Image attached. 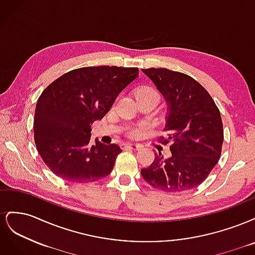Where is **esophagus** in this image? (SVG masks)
Returning a JSON list of instances; mask_svg holds the SVG:
<instances>
[{
	"label": "esophagus",
	"instance_id": "obj_1",
	"mask_svg": "<svg viewBox=\"0 0 255 255\" xmlns=\"http://www.w3.org/2000/svg\"><path fill=\"white\" fill-rule=\"evenodd\" d=\"M123 149H130V150H139L140 144H133V143H126L122 145Z\"/></svg>",
	"mask_w": 255,
	"mask_h": 255
}]
</instances>
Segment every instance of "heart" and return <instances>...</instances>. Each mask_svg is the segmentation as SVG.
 I'll return each instance as SVG.
<instances>
[{
  "mask_svg": "<svg viewBox=\"0 0 255 255\" xmlns=\"http://www.w3.org/2000/svg\"><path fill=\"white\" fill-rule=\"evenodd\" d=\"M145 96V95H154V96H157V97H159L158 96V94L156 92V90H154L153 88H150V87H142V88H140L139 90L137 91V96ZM138 134V130L137 129H133V130H130L129 132V135L130 136H136Z\"/></svg>",
  "mask_w": 255,
  "mask_h": 255,
  "instance_id": "obj_1",
  "label": "heart"
}]
</instances>
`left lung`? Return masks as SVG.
Here are the masks:
<instances>
[{
  "instance_id": "8db88e82",
  "label": "left lung",
  "mask_w": 255,
  "mask_h": 255,
  "mask_svg": "<svg viewBox=\"0 0 255 255\" xmlns=\"http://www.w3.org/2000/svg\"><path fill=\"white\" fill-rule=\"evenodd\" d=\"M163 95L166 104V139L171 155L155 158L141 169L143 180L167 192L189 190L201 184L217 165L223 142L222 120L210 94L189 75L150 68L141 70Z\"/></svg>"
}]
</instances>
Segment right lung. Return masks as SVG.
<instances>
[{
  "instance_id": "add662e5",
  "label": "right lung",
  "mask_w": 255,
  "mask_h": 255,
  "mask_svg": "<svg viewBox=\"0 0 255 255\" xmlns=\"http://www.w3.org/2000/svg\"><path fill=\"white\" fill-rule=\"evenodd\" d=\"M137 78V68L85 67L65 73L43 90L36 105L34 137L38 153L54 174L88 183L112 172L122 150L98 139L91 145V126Z\"/></svg>"
}]
</instances>
